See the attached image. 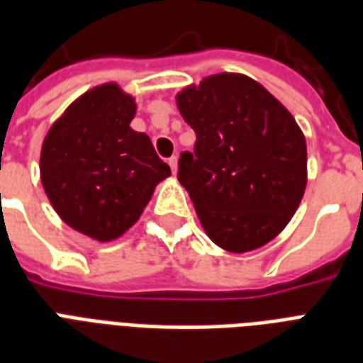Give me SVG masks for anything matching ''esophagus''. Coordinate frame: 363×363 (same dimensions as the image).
I'll return each instance as SVG.
<instances>
[{"label":"esophagus","instance_id":"1","mask_svg":"<svg viewBox=\"0 0 363 363\" xmlns=\"http://www.w3.org/2000/svg\"><path fill=\"white\" fill-rule=\"evenodd\" d=\"M167 164H169L171 171H173V173H177V156H171V158L167 160Z\"/></svg>","mask_w":363,"mask_h":363}]
</instances>
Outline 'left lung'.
Instances as JSON below:
<instances>
[{
	"mask_svg": "<svg viewBox=\"0 0 363 363\" xmlns=\"http://www.w3.org/2000/svg\"><path fill=\"white\" fill-rule=\"evenodd\" d=\"M196 131L194 152L179 160L211 241L228 252L264 247L286 228L307 186L303 131L284 105L241 73L205 77L177 94Z\"/></svg>",
	"mask_w": 363,
	"mask_h": 363,
	"instance_id": "obj_1",
	"label": "left lung"
}]
</instances>
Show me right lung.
<instances>
[{
  "instance_id": "1",
  "label": "right lung",
  "mask_w": 363,
  "mask_h": 363,
  "mask_svg": "<svg viewBox=\"0 0 363 363\" xmlns=\"http://www.w3.org/2000/svg\"><path fill=\"white\" fill-rule=\"evenodd\" d=\"M135 99L116 82L82 94L48 130L41 182L60 218L99 242L118 239L171 175L150 137L130 128Z\"/></svg>"
}]
</instances>
